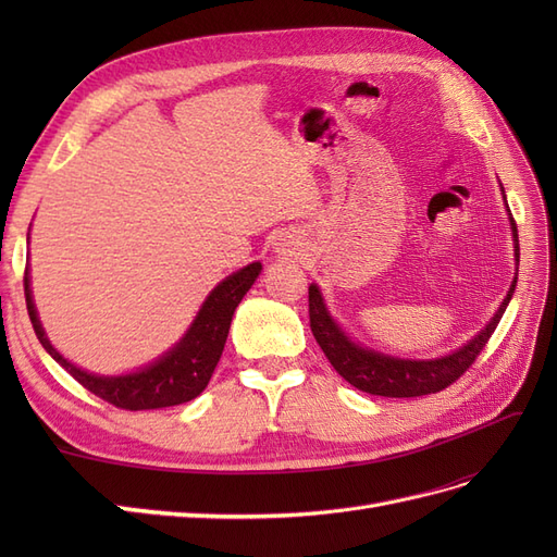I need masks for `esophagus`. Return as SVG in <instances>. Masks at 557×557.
<instances>
[{
  "label": "esophagus",
  "instance_id": "obj_1",
  "mask_svg": "<svg viewBox=\"0 0 557 557\" xmlns=\"http://www.w3.org/2000/svg\"><path fill=\"white\" fill-rule=\"evenodd\" d=\"M290 244H293V242H285V239H283L281 244H276V246H278L276 252H281V256H285V252H293V246H290Z\"/></svg>",
  "mask_w": 557,
  "mask_h": 557
}]
</instances>
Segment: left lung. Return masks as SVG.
Wrapping results in <instances>:
<instances>
[{"instance_id": "left-lung-1", "label": "left lung", "mask_w": 557, "mask_h": 557, "mask_svg": "<svg viewBox=\"0 0 557 557\" xmlns=\"http://www.w3.org/2000/svg\"><path fill=\"white\" fill-rule=\"evenodd\" d=\"M511 232H513V256L518 264L520 248H518V230H516L513 218H511ZM516 281H518V269H516L511 288L499 305L497 313L491 318V323H487L474 339H469L462 348L453 350L450 356L436 358V360H401V358L383 356L379 350L362 348L360 344H352L344 334V330L334 323V318L327 313L323 295H320L315 283L309 285L311 332L315 336L318 346L323 348V352L327 356L330 364L336 369V374L344 376L350 385H356L358 391L369 395H381V397L432 395L458 381L467 369L474 364L479 352L483 350L487 339H491V334L495 332L502 313L509 307V299L516 290Z\"/></svg>"}]
</instances>
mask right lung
<instances>
[{"mask_svg":"<svg viewBox=\"0 0 557 557\" xmlns=\"http://www.w3.org/2000/svg\"><path fill=\"white\" fill-rule=\"evenodd\" d=\"M260 262H252L227 276L223 283H218L195 315L190 330L183 334V339L153 364L125 376L88 374L60 356L53 344L48 342L37 315L29 288V269H25V301L32 327H35L37 339L48 350V356L60 362L92 395L125 411L164 409L195 399L209 385L213 369L223 356L234 309L239 307L250 285L260 276Z\"/></svg>","mask_w":557,"mask_h":557,"instance_id":"obj_1","label":"right lung"}]
</instances>
